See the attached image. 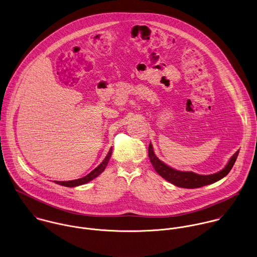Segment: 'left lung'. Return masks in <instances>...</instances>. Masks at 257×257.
<instances>
[{
    "label": "left lung",
    "instance_id": "obj_1",
    "mask_svg": "<svg viewBox=\"0 0 257 257\" xmlns=\"http://www.w3.org/2000/svg\"><path fill=\"white\" fill-rule=\"evenodd\" d=\"M148 155L156 172L165 180L174 184L177 187L186 188V189H196V188H201L205 185L215 183L216 181L225 177L233 167L236 161V158L238 156V151H236V153H234V155L230 158L229 162L227 163V165L223 170L212 175H199L193 172H181V171H177L175 169L170 168L155 156L151 143L149 145Z\"/></svg>",
    "mask_w": 257,
    "mask_h": 257
}]
</instances>
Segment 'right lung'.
Segmentation results:
<instances>
[{
  "label": "right lung",
  "instance_id": "add662e5",
  "mask_svg": "<svg viewBox=\"0 0 257 257\" xmlns=\"http://www.w3.org/2000/svg\"><path fill=\"white\" fill-rule=\"evenodd\" d=\"M111 153H112V149H110V151L108 152V154L106 156V158L103 160L102 163L96 167L93 171H91L88 175H86L85 177L83 178H80V179H77V180H72V181H67V182H59V181H56L55 183L58 184V185H61V186H64V187H76V186H80V185H83V184H86L88 182H90L91 180H93L94 178H96L97 176H99L103 171L105 170L108 162H109V159L111 157Z\"/></svg>",
  "mask_w": 257,
  "mask_h": 257
}]
</instances>
